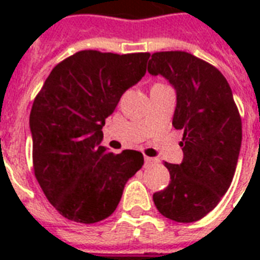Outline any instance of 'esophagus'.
<instances>
[{"instance_id":"obj_1","label":"esophagus","mask_w":260,"mask_h":260,"mask_svg":"<svg viewBox=\"0 0 260 260\" xmlns=\"http://www.w3.org/2000/svg\"><path fill=\"white\" fill-rule=\"evenodd\" d=\"M144 162H146V166H150V165H155L158 160L155 158H150V156H144Z\"/></svg>"}]
</instances>
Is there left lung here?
I'll list each match as a JSON object with an SVG mask.
<instances>
[{
  "label": "left lung",
  "instance_id": "8db88e82",
  "mask_svg": "<svg viewBox=\"0 0 260 260\" xmlns=\"http://www.w3.org/2000/svg\"><path fill=\"white\" fill-rule=\"evenodd\" d=\"M148 73L165 77L175 89L173 125L183 131V160L165 162L171 181L154 193V204L173 221H197L230 189L242 146V118L225 77L189 52H155Z\"/></svg>",
  "mask_w": 260,
  "mask_h": 260
}]
</instances>
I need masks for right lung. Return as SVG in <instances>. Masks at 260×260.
I'll use <instances>...</instances> for the list:
<instances>
[{
    "label": "right lung",
    "instance_id": "add662e5",
    "mask_svg": "<svg viewBox=\"0 0 260 260\" xmlns=\"http://www.w3.org/2000/svg\"><path fill=\"white\" fill-rule=\"evenodd\" d=\"M148 52L79 51L52 69L29 116L35 177L63 217L94 224L109 217L142 152L101 146L105 118L146 74Z\"/></svg>",
    "mask_w": 260,
    "mask_h": 260
}]
</instances>
